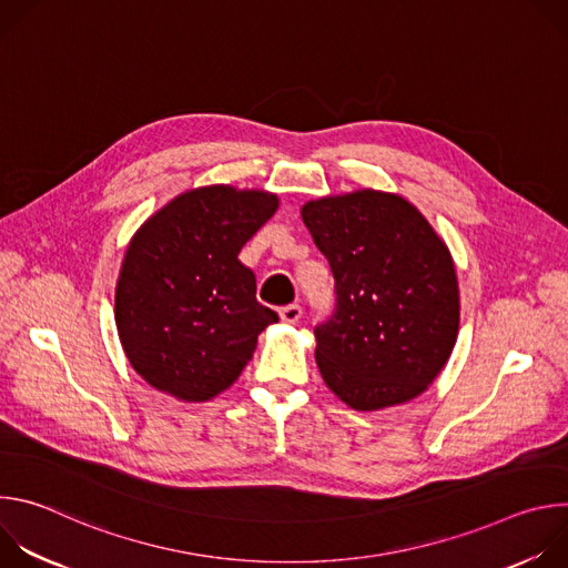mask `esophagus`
Listing matches in <instances>:
<instances>
[{"label": "esophagus", "mask_w": 568, "mask_h": 568, "mask_svg": "<svg viewBox=\"0 0 568 568\" xmlns=\"http://www.w3.org/2000/svg\"><path fill=\"white\" fill-rule=\"evenodd\" d=\"M301 314H303V307L296 305V303L294 305H285V307L278 310V316H281L283 323H296L301 318Z\"/></svg>", "instance_id": "34e87169"}]
</instances>
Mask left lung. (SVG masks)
<instances>
[{"instance_id":"8db88e82","label":"left lung","mask_w":568,"mask_h":568,"mask_svg":"<svg viewBox=\"0 0 568 568\" xmlns=\"http://www.w3.org/2000/svg\"><path fill=\"white\" fill-rule=\"evenodd\" d=\"M328 258L337 305L314 328L316 366L355 412H382L445 368L460 321L454 258L427 217L397 193L359 189L301 206Z\"/></svg>"}]
</instances>
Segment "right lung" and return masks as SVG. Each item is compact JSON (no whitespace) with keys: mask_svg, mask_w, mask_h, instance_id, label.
Instances as JSON below:
<instances>
[{"mask_svg":"<svg viewBox=\"0 0 568 568\" xmlns=\"http://www.w3.org/2000/svg\"><path fill=\"white\" fill-rule=\"evenodd\" d=\"M278 204L270 191L200 186L134 231L114 318L132 368L152 388L209 402L247 366L278 314L256 301V276L237 254Z\"/></svg>","mask_w":568,"mask_h":568,"instance_id":"1","label":"right lung"}]
</instances>
